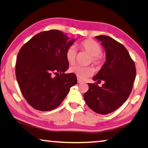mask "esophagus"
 Wrapping results in <instances>:
<instances>
[{
  "label": "esophagus",
  "mask_w": 148,
  "mask_h": 148,
  "mask_svg": "<svg viewBox=\"0 0 148 148\" xmlns=\"http://www.w3.org/2000/svg\"><path fill=\"white\" fill-rule=\"evenodd\" d=\"M82 82H83V81L81 80V79H80V78H78V83H82Z\"/></svg>",
  "instance_id": "1"
}]
</instances>
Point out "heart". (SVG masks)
Here are the masks:
<instances>
[{"mask_svg":"<svg viewBox=\"0 0 148 148\" xmlns=\"http://www.w3.org/2000/svg\"><path fill=\"white\" fill-rule=\"evenodd\" d=\"M79 48L84 50L91 56L90 62L96 66H100L103 62V58L100 54L102 52V48L100 45L95 40L92 39H86L82 41L79 44ZM66 57L68 62L74 64L76 61V50L74 46H70L66 52ZM70 71L72 73L76 75V76L80 79H85L88 76L92 75L94 72L93 68L90 66H82L80 65H75L71 66Z\"/></svg>","mask_w":148,"mask_h":148,"instance_id":"obj_1","label":"heart"}]
</instances>
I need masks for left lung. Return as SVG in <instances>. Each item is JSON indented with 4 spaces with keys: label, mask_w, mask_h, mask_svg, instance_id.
<instances>
[{
    "label": "left lung",
    "mask_w": 148,
    "mask_h": 148,
    "mask_svg": "<svg viewBox=\"0 0 148 148\" xmlns=\"http://www.w3.org/2000/svg\"><path fill=\"white\" fill-rule=\"evenodd\" d=\"M95 38L101 42L106 59L93 80H103L104 84L102 87L88 84L89 89L84 99L94 112L106 115L119 108L129 97L136 78V66L122 44L105 35Z\"/></svg>",
    "instance_id": "1"
}]
</instances>
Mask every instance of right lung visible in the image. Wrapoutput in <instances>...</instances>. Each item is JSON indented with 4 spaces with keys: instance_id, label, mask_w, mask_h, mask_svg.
Masks as SVG:
<instances>
[{
    "instance_id": "1",
    "label": "right lung",
    "mask_w": 148,
    "mask_h": 148,
    "mask_svg": "<svg viewBox=\"0 0 148 148\" xmlns=\"http://www.w3.org/2000/svg\"><path fill=\"white\" fill-rule=\"evenodd\" d=\"M75 40L60 30H50L36 34L20 50L16 80L24 98L34 109L56 108L77 84L74 74H64L69 67L66 52Z\"/></svg>"
}]
</instances>
